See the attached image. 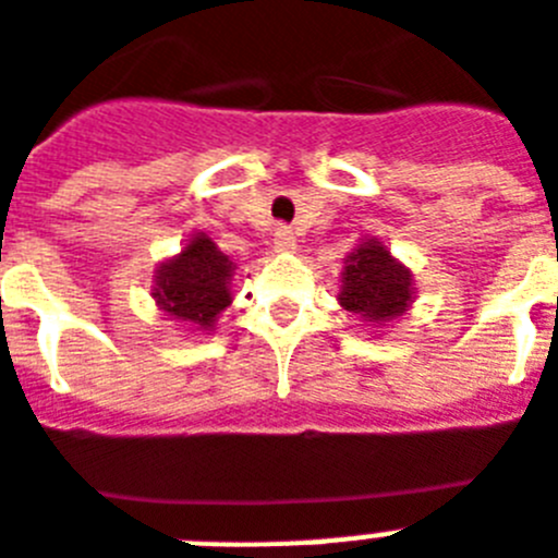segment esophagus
Listing matches in <instances>:
<instances>
[{"label":"esophagus","mask_w":558,"mask_h":558,"mask_svg":"<svg viewBox=\"0 0 558 558\" xmlns=\"http://www.w3.org/2000/svg\"><path fill=\"white\" fill-rule=\"evenodd\" d=\"M274 247L279 254H290V251H296V236L290 231L288 226H279L274 233Z\"/></svg>","instance_id":"34e87169"}]
</instances>
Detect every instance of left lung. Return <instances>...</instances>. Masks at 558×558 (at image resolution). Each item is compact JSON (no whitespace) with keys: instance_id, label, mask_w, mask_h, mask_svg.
Returning <instances> with one entry per match:
<instances>
[{"instance_id":"8db88e82","label":"left lung","mask_w":558,"mask_h":558,"mask_svg":"<svg viewBox=\"0 0 558 558\" xmlns=\"http://www.w3.org/2000/svg\"><path fill=\"white\" fill-rule=\"evenodd\" d=\"M412 270L395 259L378 240L361 242L344 259L338 304L361 322L384 327L412 307Z\"/></svg>"}]
</instances>
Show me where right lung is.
I'll return each mask as SVG.
<instances>
[{
	"label": "right lung",
	"mask_w": 558,
	"mask_h": 558,
	"mask_svg": "<svg viewBox=\"0 0 558 558\" xmlns=\"http://www.w3.org/2000/svg\"><path fill=\"white\" fill-rule=\"evenodd\" d=\"M231 259L214 245L211 236L199 231L178 256L160 262L155 270L151 299L174 322L214 330V322L231 304Z\"/></svg>",
	"instance_id": "add662e5"
}]
</instances>
